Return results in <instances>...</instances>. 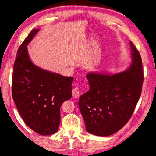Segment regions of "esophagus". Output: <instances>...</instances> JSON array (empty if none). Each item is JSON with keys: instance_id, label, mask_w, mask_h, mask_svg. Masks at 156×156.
Wrapping results in <instances>:
<instances>
[{"instance_id": "esophagus-1", "label": "esophagus", "mask_w": 156, "mask_h": 156, "mask_svg": "<svg viewBox=\"0 0 156 156\" xmlns=\"http://www.w3.org/2000/svg\"><path fill=\"white\" fill-rule=\"evenodd\" d=\"M72 94H73V97L75 98H77L79 97L80 96V91H79V89L77 87H75L74 89H73V91H72Z\"/></svg>"}]
</instances>
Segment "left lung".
Wrapping results in <instances>:
<instances>
[{
  "mask_svg": "<svg viewBox=\"0 0 156 156\" xmlns=\"http://www.w3.org/2000/svg\"><path fill=\"white\" fill-rule=\"evenodd\" d=\"M132 62L124 71L115 74L89 73V90L80 97L78 105L86 131L109 136L128 122L141 94L142 59L130 41Z\"/></svg>",
  "mask_w": 156,
  "mask_h": 156,
  "instance_id": "8db88e82",
  "label": "left lung"
}]
</instances>
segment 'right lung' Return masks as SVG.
<instances>
[{
    "mask_svg": "<svg viewBox=\"0 0 156 156\" xmlns=\"http://www.w3.org/2000/svg\"><path fill=\"white\" fill-rule=\"evenodd\" d=\"M39 31L34 29L19 47L13 65L12 97L24 122L42 135L58 132L60 107L72 97L73 77L50 72L34 65L27 46Z\"/></svg>",
    "mask_w": 156,
    "mask_h": 156,
    "instance_id": "obj_1",
    "label": "right lung"
}]
</instances>
